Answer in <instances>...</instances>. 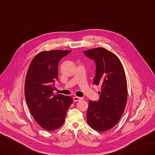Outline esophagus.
Returning a JSON list of instances; mask_svg holds the SVG:
<instances>
[{
	"instance_id": "34e87169",
	"label": "esophagus",
	"mask_w": 155,
	"mask_h": 155,
	"mask_svg": "<svg viewBox=\"0 0 155 155\" xmlns=\"http://www.w3.org/2000/svg\"><path fill=\"white\" fill-rule=\"evenodd\" d=\"M73 101H74V102H78V101L82 100V97H74L73 98Z\"/></svg>"
}]
</instances>
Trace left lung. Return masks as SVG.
Returning a JSON list of instances; mask_svg holds the SVG:
<instances>
[{
    "mask_svg": "<svg viewBox=\"0 0 155 155\" xmlns=\"http://www.w3.org/2000/svg\"><path fill=\"white\" fill-rule=\"evenodd\" d=\"M84 53L95 61L94 84L101 86L98 101H89L87 123L96 131H107L117 123L126 107L127 86L125 71L117 56L106 49L97 48Z\"/></svg>",
    "mask_w": 155,
    "mask_h": 155,
    "instance_id": "obj_1",
    "label": "left lung"
}]
</instances>
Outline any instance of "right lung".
<instances>
[{
	"label": "right lung",
	"instance_id": "obj_1",
	"mask_svg": "<svg viewBox=\"0 0 155 155\" xmlns=\"http://www.w3.org/2000/svg\"><path fill=\"white\" fill-rule=\"evenodd\" d=\"M70 50L39 53L32 60L26 77L24 94L28 106L36 123L47 131H54L64 123L71 97L54 93L58 77V63Z\"/></svg>",
	"mask_w": 155,
	"mask_h": 155
}]
</instances>
